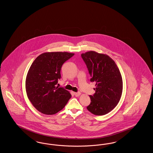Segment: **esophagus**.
I'll return each instance as SVG.
<instances>
[{
  "mask_svg": "<svg viewBox=\"0 0 153 153\" xmlns=\"http://www.w3.org/2000/svg\"><path fill=\"white\" fill-rule=\"evenodd\" d=\"M74 94L76 97H78L81 94V93L80 92H75V93H74Z\"/></svg>",
  "mask_w": 153,
  "mask_h": 153,
  "instance_id": "esophagus-1",
  "label": "esophagus"
}]
</instances>
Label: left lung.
I'll use <instances>...</instances> for the list:
<instances>
[{"label": "left lung", "instance_id": "left-lung-1", "mask_svg": "<svg viewBox=\"0 0 153 153\" xmlns=\"http://www.w3.org/2000/svg\"><path fill=\"white\" fill-rule=\"evenodd\" d=\"M91 79L96 83L94 94L87 109L97 116L105 115L113 110L122 95V76L114 60L108 55L94 51L81 54Z\"/></svg>", "mask_w": 153, "mask_h": 153}]
</instances>
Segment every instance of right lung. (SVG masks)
<instances>
[{
	"label": "right lung",
	"mask_w": 153,
	"mask_h": 153,
	"mask_svg": "<svg viewBox=\"0 0 153 153\" xmlns=\"http://www.w3.org/2000/svg\"><path fill=\"white\" fill-rule=\"evenodd\" d=\"M74 55L61 52L44 53L30 68L25 80L27 94L33 106L43 114L57 113L71 97L68 91L56 85L61 78L62 65Z\"/></svg>",
	"instance_id": "right-lung-1"
}]
</instances>
